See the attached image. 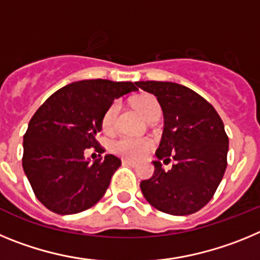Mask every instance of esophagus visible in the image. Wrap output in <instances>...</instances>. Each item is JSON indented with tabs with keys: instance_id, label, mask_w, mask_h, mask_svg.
<instances>
[{
	"instance_id": "1",
	"label": "esophagus",
	"mask_w": 260,
	"mask_h": 260,
	"mask_svg": "<svg viewBox=\"0 0 260 260\" xmlns=\"http://www.w3.org/2000/svg\"><path fill=\"white\" fill-rule=\"evenodd\" d=\"M122 165H130V167H137V162L132 161V160H126V158H123V160H122Z\"/></svg>"
}]
</instances>
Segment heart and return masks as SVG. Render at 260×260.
I'll use <instances>...</instances> for the list:
<instances>
[{
    "label": "heart",
    "instance_id": "b5f03b06",
    "mask_svg": "<svg viewBox=\"0 0 260 260\" xmlns=\"http://www.w3.org/2000/svg\"><path fill=\"white\" fill-rule=\"evenodd\" d=\"M133 105L148 121H153L155 118H158L160 113H161L157 100L151 95H142L139 98L134 99ZM118 112L119 104L117 102L108 108L104 117H103L104 132H112L113 130L114 126H116V118ZM151 148H152V142L150 139H147V138L121 137L112 144V150H113L114 153L126 158H134V160L143 157Z\"/></svg>",
    "mask_w": 260,
    "mask_h": 260
}]
</instances>
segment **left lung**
I'll use <instances>...</instances> for the list:
<instances>
[{"mask_svg": "<svg viewBox=\"0 0 260 260\" xmlns=\"http://www.w3.org/2000/svg\"><path fill=\"white\" fill-rule=\"evenodd\" d=\"M152 93L164 114V132L152 161L155 172L141 182L144 198L156 210L186 216L212 199L226 169L229 141L215 108L201 95L173 82H135ZM176 164L162 169L161 160Z\"/></svg>", "mask_w": 260, "mask_h": 260, "instance_id": "left-lung-1", "label": "left lung"}]
</instances>
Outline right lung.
Returning <instances> with one entry per match:
<instances>
[{"label":"right lung","instance_id":"1","mask_svg":"<svg viewBox=\"0 0 260 260\" xmlns=\"http://www.w3.org/2000/svg\"><path fill=\"white\" fill-rule=\"evenodd\" d=\"M138 91L133 82L86 79L62 87L31 118L23 137V171L48 210L71 215L95 206L121 165L114 155L91 162L103 117L114 99ZM102 151V148H99Z\"/></svg>","mask_w":260,"mask_h":260}]
</instances>
